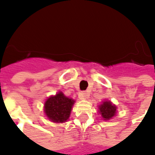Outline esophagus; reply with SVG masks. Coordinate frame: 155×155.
Instances as JSON below:
<instances>
[{
	"mask_svg": "<svg viewBox=\"0 0 155 155\" xmlns=\"http://www.w3.org/2000/svg\"><path fill=\"white\" fill-rule=\"evenodd\" d=\"M89 93H88L87 91H82L81 92L80 94H79V98L81 99V100H85V99H87L89 97Z\"/></svg>",
	"mask_w": 155,
	"mask_h": 155,
	"instance_id": "34e87169",
	"label": "esophagus"
}]
</instances>
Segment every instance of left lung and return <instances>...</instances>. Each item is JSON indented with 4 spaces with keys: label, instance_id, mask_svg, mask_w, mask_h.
Instances as JSON below:
<instances>
[{
    "label": "left lung",
    "instance_id": "left-lung-1",
    "mask_svg": "<svg viewBox=\"0 0 155 155\" xmlns=\"http://www.w3.org/2000/svg\"><path fill=\"white\" fill-rule=\"evenodd\" d=\"M100 112L102 117L104 118V120H110L115 115L116 106L112 104V103L110 101H105L100 106Z\"/></svg>",
    "mask_w": 155,
    "mask_h": 155
}]
</instances>
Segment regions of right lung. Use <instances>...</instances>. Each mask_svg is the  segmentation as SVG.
I'll return each mask as SVG.
<instances>
[{
  "label": "right lung",
  "instance_id": "add662e5",
  "mask_svg": "<svg viewBox=\"0 0 155 155\" xmlns=\"http://www.w3.org/2000/svg\"><path fill=\"white\" fill-rule=\"evenodd\" d=\"M74 101L59 92L54 96L48 99L45 104V112L53 122H64L69 119L71 108Z\"/></svg>",
  "mask_w": 155,
  "mask_h": 155
}]
</instances>
